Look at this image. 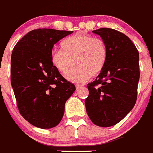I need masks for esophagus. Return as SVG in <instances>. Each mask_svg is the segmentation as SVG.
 I'll return each mask as SVG.
<instances>
[{"instance_id":"34e87169","label":"esophagus","mask_w":153,"mask_h":153,"mask_svg":"<svg viewBox=\"0 0 153 153\" xmlns=\"http://www.w3.org/2000/svg\"><path fill=\"white\" fill-rule=\"evenodd\" d=\"M82 86H83L82 85H75V88H76V90H78L80 88H81Z\"/></svg>"}]
</instances>
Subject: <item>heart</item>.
<instances>
[{
  "instance_id": "b5f03b06",
  "label": "heart",
  "mask_w": 153,
  "mask_h": 153,
  "mask_svg": "<svg viewBox=\"0 0 153 153\" xmlns=\"http://www.w3.org/2000/svg\"><path fill=\"white\" fill-rule=\"evenodd\" d=\"M60 51L51 54V63L60 75H65L72 66L75 68L66 76L75 83L87 81L99 75L105 66L107 48L105 41L90 35H75L64 38L59 44Z\"/></svg>"
}]
</instances>
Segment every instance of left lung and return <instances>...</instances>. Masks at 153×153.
<instances>
[{"mask_svg":"<svg viewBox=\"0 0 153 153\" xmlns=\"http://www.w3.org/2000/svg\"><path fill=\"white\" fill-rule=\"evenodd\" d=\"M105 41L107 59L95 81L87 85V113L94 125L111 127L134 106L140 79L139 52L128 36L109 28L93 31Z\"/></svg>","mask_w":153,"mask_h":153,"instance_id":"left-lung-1","label":"left lung"}]
</instances>
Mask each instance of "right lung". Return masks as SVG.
I'll use <instances>...</instances> for the list:
<instances>
[{
	"label": "right lung",
	"mask_w": 153,
	"mask_h": 153,
	"mask_svg": "<svg viewBox=\"0 0 153 153\" xmlns=\"http://www.w3.org/2000/svg\"><path fill=\"white\" fill-rule=\"evenodd\" d=\"M72 31L38 28L27 33L14 47L10 80L22 116L37 128L56 126L65 103L75 91L51 63L53 45Z\"/></svg>",
	"instance_id": "right-lung-1"
}]
</instances>
